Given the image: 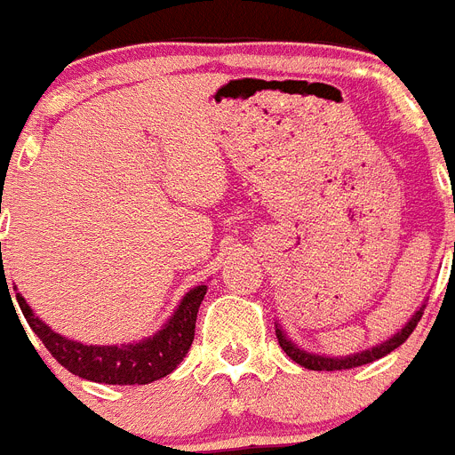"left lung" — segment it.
Wrapping results in <instances>:
<instances>
[{"label": "left lung", "instance_id": "obj_1", "mask_svg": "<svg viewBox=\"0 0 455 455\" xmlns=\"http://www.w3.org/2000/svg\"><path fill=\"white\" fill-rule=\"evenodd\" d=\"M424 307L426 305H421L415 315H412V319H410L408 323L401 328V332H396L394 337H389L387 341L378 344V347L364 348V351H360V353H353V355H347V357H325V355H316V353L303 351V348L296 347V344H293V341L284 335L280 325H275V335H277V341H280V347H283V351L291 357L293 363H299L300 367H305V369H312V371H337V369L363 367V364L373 363V360H380L383 355L392 353L394 348H399L401 344H403V341L412 335V331L417 328L421 315H424Z\"/></svg>", "mask_w": 455, "mask_h": 455}]
</instances>
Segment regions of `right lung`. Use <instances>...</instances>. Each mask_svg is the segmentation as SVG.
I'll use <instances>...</instances> for the list:
<instances>
[{"instance_id":"1","label":"right lung","mask_w":455,"mask_h":455,"mask_svg":"<svg viewBox=\"0 0 455 455\" xmlns=\"http://www.w3.org/2000/svg\"><path fill=\"white\" fill-rule=\"evenodd\" d=\"M0 284L8 289L4 273ZM204 293H207V284L193 287L172 312L171 319L164 323L162 331L136 344H120V347H92V344L88 347L82 341L68 339L34 315V309L22 299V293H15V299L31 331L45 344L52 357H56V363L63 364L70 373L104 385H148L168 376L188 353L193 335H196V316H198ZM8 299H11V291H8Z\"/></svg>"}]
</instances>
